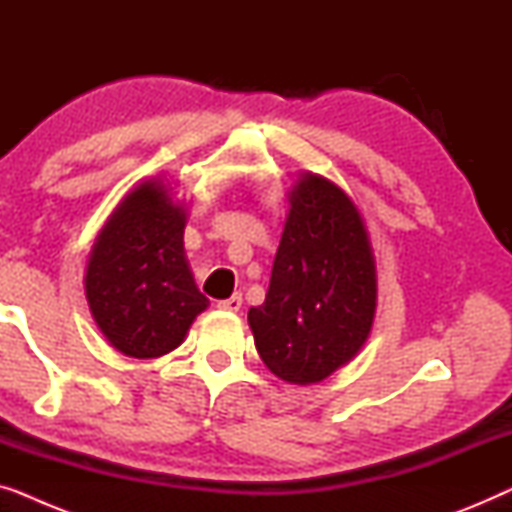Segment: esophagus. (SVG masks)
<instances>
[{
	"mask_svg": "<svg viewBox=\"0 0 512 512\" xmlns=\"http://www.w3.org/2000/svg\"><path fill=\"white\" fill-rule=\"evenodd\" d=\"M216 307H219V310H226V312H240L242 296H240V293H235V296H230L226 300H219Z\"/></svg>",
	"mask_w": 512,
	"mask_h": 512,
	"instance_id": "1",
	"label": "esophagus"
}]
</instances>
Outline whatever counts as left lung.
Returning <instances> with one entry per match:
<instances>
[{
	"label": "left lung",
	"mask_w": 512,
	"mask_h": 512,
	"mask_svg": "<svg viewBox=\"0 0 512 512\" xmlns=\"http://www.w3.org/2000/svg\"><path fill=\"white\" fill-rule=\"evenodd\" d=\"M377 268L356 202L300 172L263 305L249 310L258 354L289 384H317L347 366L373 331Z\"/></svg>",
	"instance_id": "obj_1"
}]
</instances>
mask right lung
<instances>
[{
	"mask_svg": "<svg viewBox=\"0 0 512 512\" xmlns=\"http://www.w3.org/2000/svg\"><path fill=\"white\" fill-rule=\"evenodd\" d=\"M186 219V202L158 174L123 195L90 249V314L109 345L132 359L170 354L209 305L186 258Z\"/></svg>",
	"mask_w": 512,
	"mask_h": 512,
	"instance_id": "add662e5",
	"label": "right lung"
}]
</instances>
